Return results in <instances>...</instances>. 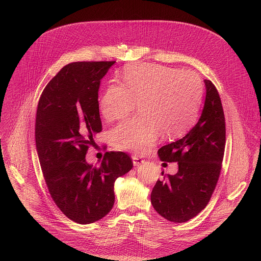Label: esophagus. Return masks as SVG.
Listing matches in <instances>:
<instances>
[{
    "mask_svg": "<svg viewBox=\"0 0 261 261\" xmlns=\"http://www.w3.org/2000/svg\"><path fill=\"white\" fill-rule=\"evenodd\" d=\"M133 158V163H134V165L135 166H140V165H142V164H144L145 163V160H143V159H141V158H139L138 155H133L132 156Z\"/></svg>",
    "mask_w": 261,
    "mask_h": 261,
    "instance_id": "1",
    "label": "esophagus"
}]
</instances>
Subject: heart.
I'll list each match as a JSON object with an SVG mask.
<instances>
[{
	"label": "heart",
	"mask_w": 261,
	"mask_h": 261,
	"mask_svg": "<svg viewBox=\"0 0 261 261\" xmlns=\"http://www.w3.org/2000/svg\"><path fill=\"white\" fill-rule=\"evenodd\" d=\"M121 84H110L99 112L107 120L126 116L139 101V117L127 118L110 133L116 149L142 153L163 133L176 137L194 122L203 97V82L192 70L160 64H132L120 75Z\"/></svg>",
	"instance_id": "obj_1"
}]
</instances>
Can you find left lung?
Listing matches in <instances>:
<instances>
[{
    "label": "left lung",
    "mask_w": 261,
    "mask_h": 261,
    "mask_svg": "<svg viewBox=\"0 0 261 261\" xmlns=\"http://www.w3.org/2000/svg\"><path fill=\"white\" fill-rule=\"evenodd\" d=\"M204 82L206 99L197 124L182 139L158 151L163 162H177L179 171L156 181L150 202L161 216L175 223L194 218L207 206L222 168L226 142L223 108L215 85L208 79Z\"/></svg>",
    "instance_id": "8db88e82"
}]
</instances>
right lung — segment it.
<instances>
[{
	"instance_id": "add662e5",
	"label": "right lung",
	"mask_w": 261,
	"mask_h": 261,
	"mask_svg": "<svg viewBox=\"0 0 261 261\" xmlns=\"http://www.w3.org/2000/svg\"><path fill=\"white\" fill-rule=\"evenodd\" d=\"M115 61L65 65L44 88L36 112L35 140L52 200L76 223H93L113 207L115 180L132 170L123 151H107L99 167L86 163L95 134L102 130L98 106L101 78Z\"/></svg>"
}]
</instances>
